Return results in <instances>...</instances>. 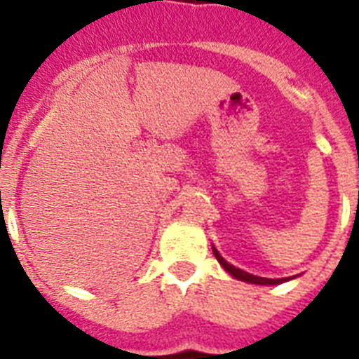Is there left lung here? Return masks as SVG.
<instances>
[{
  "label": "left lung",
  "instance_id": "obj_1",
  "mask_svg": "<svg viewBox=\"0 0 359 359\" xmlns=\"http://www.w3.org/2000/svg\"><path fill=\"white\" fill-rule=\"evenodd\" d=\"M212 250H214V255H215V259H217V261H219V264L223 266V268L226 269L228 273H230L233 278H237V280L250 282V284H261V286H275V284H282V282H286V280H291V278H294V277H287V278H264V277H257V275L248 273V271H243V269L236 268V266H231L230 262L224 261L223 257L219 255V252L214 248V246H212Z\"/></svg>",
  "mask_w": 359,
  "mask_h": 359
}]
</instances>
